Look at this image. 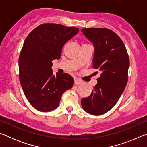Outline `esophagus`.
Segmentation results:
<instances>
[{"instance_id":"34e87169","label":"esophagus","mask_w":147,"mask_h":147,"mask_svg":"<svg viewBox=\"0 0 147 147\" xmlns=\"http://www.w3.org/2000/svg\"><path fill=\"white\" fill-rule=\"evenodd\" d=\"M82 83V82L78 78L74 79V84H75V85H79V84H81Z\"/></svg>"}]
</instances>
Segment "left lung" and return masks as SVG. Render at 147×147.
<instances>
[{
    "label": "left lung",
    "mask_w": 147,
    "mask_h": 147,
    "mask_svg": "<svg viewBox=\"0 0 147 147\" xmlns=\"http://www.w3.org/2000/svg\"><path fill=\"white\" fill-rule=\"evenodd\" d=\"M82 32L93 44L92 67L101 74L90 96L82 99L81 104L88 113L102 115L115 105L125 89L130 59L123 41L113 31L90 28H83Z\"/></svg>",
    "instance_id": "left-lung-1"
}]
</instances>
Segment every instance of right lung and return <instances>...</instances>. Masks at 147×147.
Listing matches in <instances>:
<instances>
[{"label":"right lung","mask_w":147,"mask_h":147,"mask_svg":"<svg viewBox=\"0 0 147 147\" xmlns=\"http://www.w3.org/2000/svg\"><path fill=\"white\" fill-rule=\"evenodd\" d=\"M78 32L74 26L44 23L26 37L19 58V80L37 110L47 112L58 108L62 94L73 87L74 79L69 74L54 75L52 61L59 59L64 45Z\"/></svg>","instance_id":"right-lung-1"}]
</instances>
